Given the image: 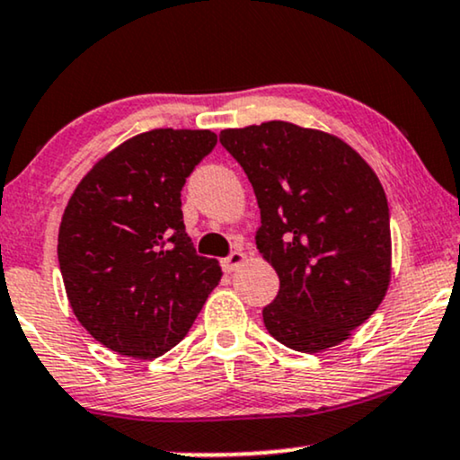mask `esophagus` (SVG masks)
Wrapping results in <instances>:
<instances>
[{
    "mask_svg": "<svg viewBox=\"0 0 460 460\" xmlns=\"http://www.w3.org/2000/svg\"><path fill=\"white\" fill-rule=\"evenodd\" d=\"M243 259H246V254L242 252V248H235L234 252L229 254V257H225L223 261H220V265H223V270L225 271H235V267L240 265V263H243Z\"/></svg>",
    "mask_w": 460,
    "mask_h": 460,
    "instance_id": "34e87169",
    "label": "esophagus"
}]
</instances>
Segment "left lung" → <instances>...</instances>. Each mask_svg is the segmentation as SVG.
<instances>
[{"label":"left lung","mask_w":460,"mask_h":460,"mask_svg":"<svg viewBox=\"0 0 460 460\" xmlns=\"http://www.w3.org/2000/svg\"><path fill=\"white\" fill-rule=\"evenodd\" d=\"M261 210L257 248L280 278L263 307L271 337L299 352L344 341L391 282V214L380 180L340 137L270 120L220 131Z\"/></svg>","instance_id":"obj_1"}]
</instances>
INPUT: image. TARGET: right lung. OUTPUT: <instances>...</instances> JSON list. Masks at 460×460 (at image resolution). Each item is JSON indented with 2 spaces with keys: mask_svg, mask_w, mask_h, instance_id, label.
<instances>
[{
  "mask_svg": "<svg viewBox=\"0 0 460 460\" xmlns=\"http://www.w3.org/2000/svg\"><path fill=\"white\" fill-rule=\"evenodd\" d=\"M214 146L212 131L142 133L75 187L59 229L61 276L75 318L110 350H172L218 284V261L197 254L180 199Z\"/></svg>",
  "mask_w": 460,
  "mask_h": 460,
  "instance_id": "obj_1",
  "label": "right lung"
}]
</instances>
